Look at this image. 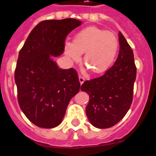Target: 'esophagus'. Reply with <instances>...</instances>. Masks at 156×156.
Listing matches in <instances>:
<instances>
[{
  "label": "esophagus",
  "mask_w": 156,
  "mask_h": 156,
  "mask_svg": "<svg viewBox=\"0 0 156 156\" xmlns=\"http://www.w3.org/2000/svg\"><path fill=\"white\" fill-rule=\"evenodd\" d=\"M79 81H80V85H82L85 82V78L83 77V76H79Z\"/></svg>",
  "instance_id": "34e87169"
}]
</instances>
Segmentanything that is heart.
Returning a JSON list of instances; mask_svg holds the SVG:
<instances>
[{"label":"heart","instance_id":"obj_1","mask_svg":"<svg viewBox=\"0 0 156 156\" xmlns=\"http://www.w3.org/2000/svg\"><path fill=\"white\" fill-rule=\"evenodd\" d=\"M119 50V41L115 33L95 26L83 29L72 42L64 44L66 56L73 62H80L84 54V64L92 73L100 74L113 64Z\"/></svg>","mask_w":156,"mask_h":156}]
</instances>
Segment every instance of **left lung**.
I'll list each match as a JSON object with an SVG mask.
<instances>
[{"label": "left lung", "mask_w": 156, "mask_h": 156, "mask_svg": "<svg viewBox=\"0 0 156 156\" xmlns=\"http://www.w3.org/2000/svg\"><path fill=\"white\" fill-rule=\"evenodd\" d=\"M120 50L115 64L103 76L87 80L81 90L89 95L86 113L97 128L113 127L126 115L133 101L136 67L131 47L121 32Z\"/></svg>", "instance_id": "1"}]
</instances>
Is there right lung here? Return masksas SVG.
I'll return each instance as SVG.
<instances>
[{
  "mask_svg": "<svg viewBox=\"0 0 156 156\" xmlns=\"http://www.w3.org/2000/svg\"><path fill=\"white\" fill-rule=\"evenodd\" d=\"M81 23L71 18L41 21L20 51L15 70L18 102L26 118L41 128L59 125L80 91L76 70L59 68L53 57L62 55L66 37Z\"/></svg>",
  "mask_w": 156,
  "mask_h": 156,
  "instance_id": "right-lung-1",
  "label": "right lung"
}]
</instances>
